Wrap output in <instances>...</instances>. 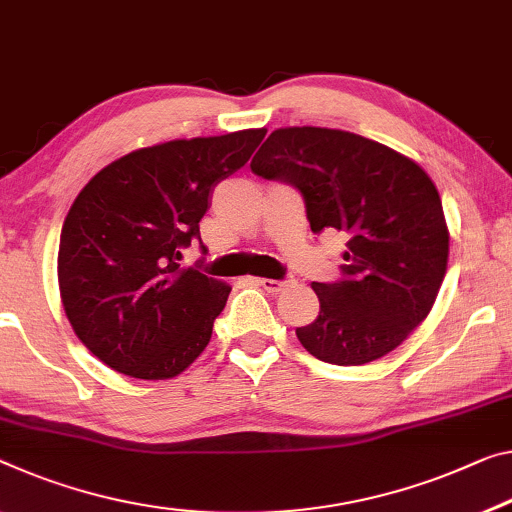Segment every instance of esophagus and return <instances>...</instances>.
I'll return each instance as SVG.
<instances>
[{"mask_svg": "<svg viewBox=\"0 0 512 512\" xmlns=\"http://www.w3.org/2000/svg\"><path fill=\"white\" fill-rule=\"evenodd\" d=\"M290 281H293V279H256V283H258V286H263L265 290H267V293H272V295H277V293H281V290L283 288H288L290 286Z\"/></svg>", "mask_w": 512, "mask_h": 512, "instance_id": "34e87169", "label": "esophagus"}]
</instances>
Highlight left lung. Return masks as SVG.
<instances>
[{"label": "left lung", "instance_id": "obj_1", "mask_svg": "<svg viewBox=\"0 0 512 512\" xmlns=\"http://www.w3.org/2000/svg\"><path fill=\"white\" fill-rule=\"evenodd\" d=\"M251 171L302 192L311 231L348 233L343 279L311 283L318 318L295 334L313 357L361 366L396 350L435 304L448 229L435 183L410 157L332 128H279Z\"/></svg>", "mask_w": 512, "mask_h": 512}]
</instances>
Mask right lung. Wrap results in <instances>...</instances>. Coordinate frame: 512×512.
Returning <instances> with one entry per match:
<instances>
[{
  "label": "right lung",
  "mask_w": 512,
  "mask_h": 512,
  "mask_svg": "<svg viewBox=\"0 0 512 512\" xmlns=\"http://www.w3.org/2000/svg\"><path fill=\"white\" fill-rule=\"evenodd\" d=\"M265 128L139 148L98 171L70 206L59 290L80 341L137 380H169L206 350L231 286L176 261L219 180L245 167Z\"/></svg>",
  "instance_id": "right-lung-1"
}]
</instances>
